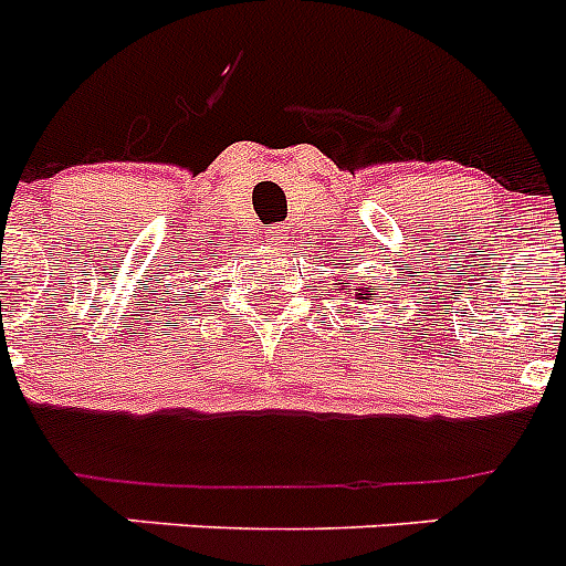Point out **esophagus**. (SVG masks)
<instances>
[{"mask_svg": "<svg viewBox=\"0 0 566 566\" xmlns=\"http://www.w3.org/2000/svg\"><path fill=\"white\" fill-rule=\"evenodd\" d=\"M266 234H269V243H272L274 249L286 243V234H283V227H269Z\"/></svg>", "mask_w": 566, "mask_h": 566, "instance_id": "obj_1", "label": "esophagus"}]
</instances>
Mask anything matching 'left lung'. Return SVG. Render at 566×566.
<instances>
[{
    "instance_id": "8db88e82",
    "label": "left lung",
    "mask_w": 566,
    "mask_h": 566,
    "mask_svg": "<svg viewBox=\"0 0 566 566\" xmlns=\"http://www.w3.org/2000/svg\"><path fill=\"white\" fill-rule=\"evenodd\" d=\"M354 292H357V289H354ZM365 300H371V297H365Z\"/></svg>"
}]
</instances>
